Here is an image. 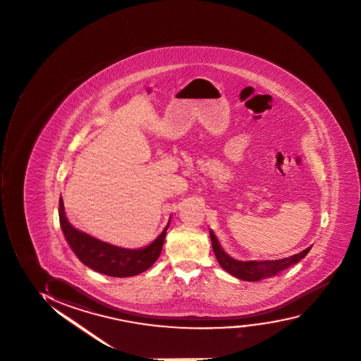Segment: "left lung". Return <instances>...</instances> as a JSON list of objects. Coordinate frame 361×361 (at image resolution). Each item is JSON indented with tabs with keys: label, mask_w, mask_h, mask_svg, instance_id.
Returning a JSON list of instances; mask_svg holds the SVG:
<instances>
[{
	"label": "left lung",
	"mask_w": 361,
	"mask_h": 361,
	"mask_svg": "<svg viewBox=\"0 0 361 361\" xmlns=\"http://www.w3.org/2000/svg\"><path fill=\"white\" fill-rule=\"evenodd\" d=\"M209 235H211V241H212L213 252L216 255V258L221 268L231 274L235 278L246 280V281H258L261 279L275 275L279 271L286 269L290 265L300 262L310 251V247L305 248L302 252L291 257H286L283 259H276V261L240 262L231 258L224 252V250L221 248L212 231H209Z\"/></svg>",
	"instance_id": "8db88e82"
}]
</instances>
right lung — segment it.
<instances>
[{"instance_id": "right-lung-1", "label": "right lung", "mask_w": 361, "mask_h": 361, "mask_svg": "<svg viewBox=\"0 0 361 361\" xmlns=\"http://www.w3.org/2000/svg\"><path fill=\"white\" fill-rule=\"evenodd\" d=\"M59 221L66 241L78 259L91 269L115 278L133 276L149 269L160 256L166 233L170 226L169 223L164 231L147 247L126 250L103 243L75 229L66 219L61 197L59 199Z\"/></svg>"}]
</instances>
